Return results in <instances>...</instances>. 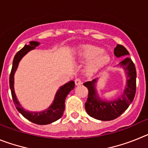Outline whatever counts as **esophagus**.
<instances>
[{
  "mask_svg": "<svg viewBox=\"0 0 148 148\" xmlns=\"http://www.w3.org/2000/svg\"><path fill=\"white\" fill-rule=\"evenodd\" d=\"M75 85L76 86H78V85H81L82 84V79L79 78H76L75 80Z\"/></svg>",
  "mask_w": 148,
  "mask_h": 148,
  "instance_id": "34e87169",
  "label": "esophagus"
}]
</instances>
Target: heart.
<instances>
[{"mask_svg": "<svg viewBox=\"0 0 148 148\" xmlns=\"http://www.w3.org/2000/svg\"><path fill=\"white\" fill-rule=\"evenodd\" d=\"M103 52L104 49L99 47L84 45L78 50L77 57L82 61H90L86 67V71L92 73L109 64V56Z\"/></svg>", "mask_w": 148, "mask_h": 148, "instance_id": "b5f03b06", "label": "heart"}]
</instances>
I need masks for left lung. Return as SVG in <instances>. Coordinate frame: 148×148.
Here are the masks:
<instances>
[{
    "mask_svg": "<svg viewBox=\"0 0 148 148\" xmlns=\"http://www.w3.org/2000/svg\"><path fill=\"white\" fill-rule=\"evenodd\" d=\"M114 55L117 58H119L121 56L130 54L125 47L118 44L114 49ZM119 65L126 72L127 84L123 94L116 100H102L99 98L95 89L97 78L84 83V85L89 91L88 98L85 103V110L89 116L95 119L110 121L118 118L127 109L135 97L136 90V70L135 65L129 58H126L121 61Z\"/></svg>",
    "mask_w": 148,
    "mask_h": 148,
    "instance_id": "obj_1",
    "label": "left lung"
}]
</instances>
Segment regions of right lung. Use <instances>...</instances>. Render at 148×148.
<instances>
[{
	"label": "right lung",
	"instance_id": "1",
	"mask_svg": "<svg viewBox=\"0 0 148 148\" xmlns=\"http://www.w3.org/2000/svg\"><path fill=\"white\" fill-rule=\"evenodd\" d=\"M39 44L40 43L37 42V41H30L29 45L26 44L20 51H18L16 53L14 57V60H13L12 67L10 75V90H11L13 102H14V104L18 112L29 121L37 124V125H44L54 122L59 119L62 116L65 108V99L69 92L75 87V82L73 81H70L68 83L65 84L64 85L60 87L59 90L56 92L53 104L49 106L48 109L45 110L41 111V112H29V111L25 110L22 108L15 93L14 75H15L18 64L21 58L30 50L35 49V47H38Z\"/></svg>",
	"mask_w": 148,
	"mask_h": 148
}]
</instances>
